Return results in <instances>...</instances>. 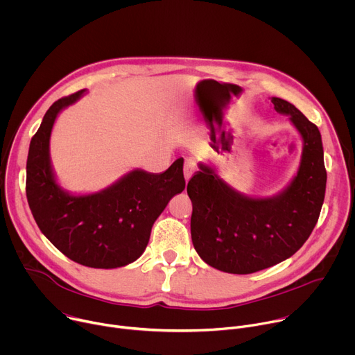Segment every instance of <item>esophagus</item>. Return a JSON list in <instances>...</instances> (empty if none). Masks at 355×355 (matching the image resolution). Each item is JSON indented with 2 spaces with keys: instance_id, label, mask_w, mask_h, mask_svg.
<instances>
[{
  "instance_id": "34e87169",
  "label": "esophagus",
  "mask_w": 355,
  "mask_h": 355,
  "mask_svg": "<svg viewBox=\"0 0 355 355\" xmlns=\"http://www.w3.org/2000/svg\"><path fill=\"white\" fill-rule=\"evenodd\" d=\"M195 171V162L192 159H187L185 163H184V177H185V181H188L192 174Z\"/></svg>"
}]
</instances>
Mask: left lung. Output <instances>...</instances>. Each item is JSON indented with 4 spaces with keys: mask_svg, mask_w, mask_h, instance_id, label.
<instances>
[{
    "mask_svg": "<svg viewBox=\"0 0 355 355\" xmlns=\"http://www.w3.org/2000/svg\"><path fill=\"white\" fill-rule=\"evenodd\" d=\"M271 103L291 116L303 139L299 171L282 193L247 198L205 164L187 185L193 247L223 272L251 274L289 259L309 239L322 211L327 174L320 132L288 101L272 96Z\"/></svg>",
    "mask_w": 355,
    "mask_h": 355,
    "instance_id": "left-lung-1",
    "label": "left lung"
}]
</instances>
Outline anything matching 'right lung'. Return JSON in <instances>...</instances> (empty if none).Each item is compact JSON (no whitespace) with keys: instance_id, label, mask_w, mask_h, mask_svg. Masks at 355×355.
Instances as JSON below:
<instances>
[{"instance_id":"add662e5","label":"right lung","mask_w":355,"mask_h":355,"mask_svg":"<svg viewBox=\"0 0 355 355\" xmlns=\"http://www.w3.org/2000/svg\"><path fill=\"white\" fill-rule=\"evenodd\" d=\"M84 91L58 99L44 114L29 146L26 198L39 229L66 257L91 268H118L143 254L153 223L168 200L184 191V160L162 174L135 170L98 193L63 192L50 167V132L58 114Z\"/></svg>"}]
</instances>
